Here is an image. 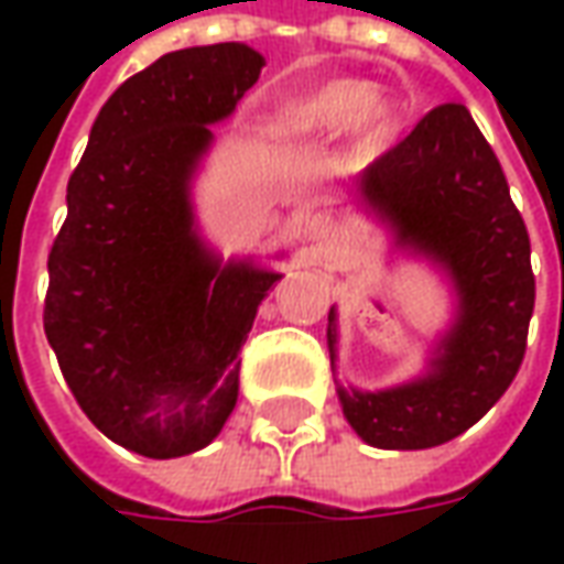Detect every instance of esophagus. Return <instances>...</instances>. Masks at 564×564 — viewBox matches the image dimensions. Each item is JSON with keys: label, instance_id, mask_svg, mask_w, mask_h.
<instances>
[{"label": "esophagus", "instance_id": "obj_1", "mask_svg": "<svg viewBox=\"0 0 564 564\" xmlns=\"http://www.w3.org/2000/svg\"><path fill=\"white\" fill-rule=\"evenodd\" d=\"M326 229V223H323V217H307L305 220V232L307 235H319Z\"/></svg>", "mask_w": 564, "mask_h": 564}]
</instances>
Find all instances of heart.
<instances>
[{
	"label": "heart",
	"instance_id": "b5f03b06",
	"mask_svg": "<svg viewBox=\"0 0 564 564\" xmlns=\"http://www.w3.org/2000/svg\"><path fill=\"white\" fill-rule=\"evenodd\" d=\"M354 120L366 139H380L392 127V108L387 99H371V84L347 78L323 84L286 102L278 111L274 127L283 139H326Z\"/></svg>",
	"mask_w": 564,
	"mask_h": 564
}]
</instances>
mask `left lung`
I'll return each instance as SVG.
<instances>
[{
	"instance_id": "8db88e82",
	"label": "left lung",
	"mask_w": 564,
	"mask_h": 564,
	"mask_svg": "<svg viewBox=\"0 0 564 564\" xmlns=\"http://www.w3.org/2000/svg\"><path fill=\"white\" fill-rule=\"evenodd\" d=\"M359 193L414 247L449 271L459 317L432 371L395 390H338L347 423L380 449H425L471 429L508 392L534 311L532 245L501 162L465 105L432 108L380 153ZM335 359V314L329 311Z\"/></svg>"
}]
</instances>
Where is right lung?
I'll use <instances>...</instances> for the list:
<instances>
[{
	"label": "right lung",
	"instance_id": "1",
	"mask_svg": "<svg viewBox=\"0 0 564 564\" xmlns=\"http://www.w3.org/2000/svg\"><path fill=\"white\" fill-rule=\"evenodd\" d=\"M265 59L238 42L160 56L102 105L47 257L44 335L90 423L148 459L196 453L238 399V354L281 274L210 257L189 177Z\"/></svg>",
	"mask_w": 564,
	"mask_h": 564
}]
</instances>
